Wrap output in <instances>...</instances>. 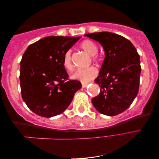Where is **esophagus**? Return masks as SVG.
I'll return each mask as SVG.
<instances>
[{
	"label": "esophagus",
	"mask_w": 159,
	"mask_h": 159,
	"mask_svg": "<svg viewBox=\"0 0 159 159\" xmlns=\"http://www.w3.org/2000/svg\"><path fill=\"white\" fill-rule=\"evenodd\" d=\"M87 85H88V83H82V87L83 88L87 87Z\"/></svg>",
	"instance_id": "obj_1"
}]
</instances>
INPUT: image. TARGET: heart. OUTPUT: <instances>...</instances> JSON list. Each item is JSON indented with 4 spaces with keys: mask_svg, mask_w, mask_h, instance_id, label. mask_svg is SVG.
Here are the masks:
<instances>
[{
    "mask_svg": "<svg viewBox=\"0 0 159 159\" xmlns=\"http://www.w3.org/2000/svg\"><path fill=\"white\" fill-rule=\"evenodd\" d=\"M80 47L86 53L92 56V60L93 62L97 63L100 61V57L98 55V46L96 43L89 39L84 40L80 44ZM62 64L65 68L67 70H72L73 68L71 58V51H67L65 53L62 59ZM98 75V70L94 67H89L87 68L78 69L72 75V78L76 80H80L83 83H87L94 79Z\"/></svg>",
    "mask_w": 159,
    "mask_h": 159,
    "instance_id": "1",
    "label": "heart"
}]
</instances>
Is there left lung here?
Here are the masks:
<instances>
[{"instance_id": "left-lung-1", "label": "left lung", "mask_w": 159, "mask_h": 159, "mask_svg": "<svg viewBox=\"0 0 159 159\" xmlns=\"http://www.w3.org/2000/svg\"><path fill=\"white\" fill-rule=\"evenodd\" d=\"M85 36L99 42L105 51V58L95 80L100 93L92 98L93 105L103 115H118L129 107L138 93L139 55L130 41L116 34L102 32Z\"/></svg>"}]
</instances>
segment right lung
Listing matches in <instances>:
<instances>
[{
    "label": "right lung",
    "mask_w": 159,
    "mask_h": 159,
    "mask_svg": "<svg viewBox=\"0 0 159 159\" xmlns=\"http://www.w3.org/2000/svg\"><path fill=\"white\" fill-rule=\"evenodd\" d=\"M81 38L47 36L31 44L20 62V80L23 101L36 115L51 118L68 107L82 84L68 79L62 59Z\"/></svg>",
    "instance_id": "add662e5"
}]
</instances>
